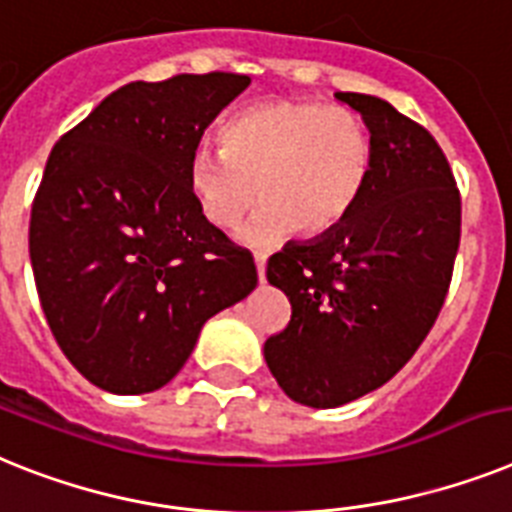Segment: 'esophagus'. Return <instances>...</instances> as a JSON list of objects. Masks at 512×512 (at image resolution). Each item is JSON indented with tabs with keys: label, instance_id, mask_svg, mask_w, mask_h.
<instances>
[{
	"label": "esophagus",
	"instance_id": "esophagus-1",
	"mask_svg": "<svg viewBox=\"0 0 512 512\" xmlns=\"http://www.w3.org/2000/svg\"><path fill=\"white\" fill-rule=\"evenodd\" d=\"M265 263H268V257L263 252H255V265H257V278L265 281Z\"/></svg>",
	"mask_w": 512,
	"mask_h": 512
}]
</instances>
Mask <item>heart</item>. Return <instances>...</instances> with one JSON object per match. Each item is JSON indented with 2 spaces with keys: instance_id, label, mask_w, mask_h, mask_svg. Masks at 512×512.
I'll use <instances>...</instances> for the list:
<instances>
[{
  "instance_id": "obj_1",
  "label": "heart",
  "mask_w": 512,
  "mask_h": 512,
  "mask_svg": "<svg viewBox=\"0 0 512 512\" xmlns=\"http://www.w3.org/2000/svg\"><path fill=\"white\" fill-rule=\"evenodd\" d=\"M372 166L367 127L354 111L276 98L223 124L221 148H200L187 179L197 208L229 231L263 197L247 239L270 244L296 229L320 236L349 216Z\"/></svg>"
}]
</instances>
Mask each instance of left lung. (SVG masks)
Masks as SVG:
<instances>
[{"instance_id": "8db88e82", "label": "left lung", "mask_w": 512, "mask_h": 512, "mask_svg": "<svg viewBox=\"0 0 512 512\" xmlns=\"http://www.w3.org/2000/svg\"><path fill=\"white\" fill-rule=\"evenodd\" d=\"M336 96L369 127L367 184L338 226L289 242L265 270L291 302L265 362L312 409L356 401L409 362L445 304L461 244V192L435 137L382 98Z\"/></svg>"}]
</instances>
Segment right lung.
<instances>
[{
  "label": "right lung",
  "mask_w": 512,
  "mask_h": 512,
  "mask_svg": "<svg viewBox=\"0 0 512 512\" xmlns=\"http://www.w3.org/2000/svg\"><path fill=\"white\" fill-rule=\"evenodd\" d=\"M247 75L122 85L51 148L30 208L38 299L72 367L109 393L163 388L210 317L257 286L252 252L200 213L187 169Z\"/></svg>",
  "instance_id": "1"
}]
</instances>
